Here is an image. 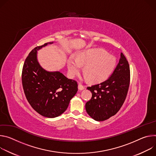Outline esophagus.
Listing matches in <instances>:
<instances>
[{
	"instance_id": "1",
	"label": "esophagus",
	"mask_w": 156,
	"mask_h": 156,
	"mask_svg": "<svg viewBox=\"0 0 156 156\" xmlns=\"http://www.w3.org/2000/svg\"><path fill=\"white\" fill-rule=\"evenodd\" d=\"M78 88H79V90H83V89H85V86L83 85H82V83H79V85H78Z\"/></svg>"
}]
</instances>
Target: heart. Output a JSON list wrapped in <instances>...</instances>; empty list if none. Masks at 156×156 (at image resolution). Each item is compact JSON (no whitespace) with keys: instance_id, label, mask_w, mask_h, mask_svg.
<instances>
[{"instance_id":"heart-1","label":"heart","mask_w":156,"mask_h":156,"mask_svg":"<svg viewBox=\"0 0 156 156\" xmlns=\"http://www.w3.org/2000/svg\"><path fill=\"white\" fill-rule=\"evenodd\" d=\"M116 65L115 58L103 49H92L79 53L77 59H68L69 73L71 77L80 74L81 67L83 74L90 82H99L105 80L113 71Z\"/></svg>"}]
</instances>
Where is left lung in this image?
Instances as JSON below:
<instances>
[{
  "mask_svg": "<svg viewBox=\"0 0 156 156\" xmlns=\"http://www.w3.org/2000/svg\"><path fill=\"white\" fill-rule=\"evenodd\" d=\"M129 82V65L122 53L111 76L100 83L87 87L92 94L91 99L85 104V110L89 115L98 122L115 115L125 102Z\"/></svg>",
  "mask_w": 156,
  "mask_h": 156,
  "instance_id": "1",
  "label": "left lung"
}]
</instances>
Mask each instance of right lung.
Returning <instances> with one entry per match:
<instances>
[{
	"instance_id": "1",
	"label": "right lung",
	"mask_w": 156,
	"mask_h": 156,
	"mask_svg": "<svg viewBox=\"0 0 156 156\" xmlns=\"http://www.w3.org/2000/svg\"><path fill=\"white\" fill-rule=\"evenodd\" d=\"M48 44L34 48L29 53L23 66L22 81L31 107L43 116L55 118L66 110L78 90V84L60 72H48L40 66L37 58V50Z\"/></svg>"
}]
</instances>
